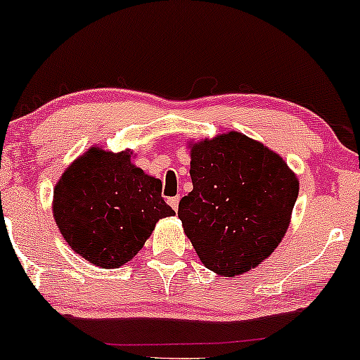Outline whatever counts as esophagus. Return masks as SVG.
<instances>
[{"mask_svg":"<svg viewBox=\"0 0 360 360\" xmlns=\"http://www.w3.org/2000/svg\"><path fill=\"white\" fill-rule=\"evenodd\" d=\"M167 203H169V207L172 208V210H177V208H179V198H177V196L167 198Z\"/></svg>","mask_w":360,"mask_h":360,"instance_id":"obj_1","label":"esophagus"}]
</instances>
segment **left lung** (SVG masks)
<instances>
[{
	"label": "left lung",
	"instance_id": "left-lung-1",
	"mask_svg": "<svg viewBox=\"0 0 360 360\" xmlns=\"http://www.w3.org/2000/svg\"><path fill=\"white\" fill-rule=\"evenodd\" d=\"M189 148L193 191L177 210L184 234L208 270L224 276L250 271L285 236L297 176L278 153L238 131Z\"/></svg>",
	"mask_w": 360,
	"mask_h": 360
}]
</instances>
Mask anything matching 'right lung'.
Segmentation results:
<instances>
[{"instance_id":"obj_1","label":"right lung","mask_w":360,"mask_h":360,"mask_svg":"<svg viewBox=\"0 0 360 360\" xmlns=\"http://www.w3.org/2000/svg\"><path fill=\"white\" fill-rule=\"evenodd\" d=\"M133 152L92 147L59 177L53 215L77 255L101 268H120L135 258L155 224L174 212L162 183L131 162Z\"/></svg>"}]
</instances>
